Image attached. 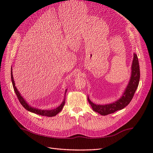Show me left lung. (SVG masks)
Instances as JSON below:
<instances>
[{
    "instance_id": "8db88e82",
    "label": "left lung",
    "mask_w": 153,
    "mask_h": 153,
    "mask_svg": "<svg viewBox=\"0 0 153 153\" xmlns=\"http://www.w3.org/2000/svg\"><path fill=\"white\" fill-rule=\"evenodd\" d=\"M131 69L132 71L131 79L129 80V84L124 94L121 97V98L119 99L118 101L109 105H98L91 102V101H90L89 97H88V101H89V104L91 105L94 111L99 113L100 115H106L114 113L117 110L124 108L125 106H126L130 103V101L133 98L134 94H135V92L137 89L140 80L139 63H138L137 55L135 53H134Z\"/></svg>"
}]
</instances>
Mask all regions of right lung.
I'll return each mask as SVG.
<instances>
[{
    "label": "right lung",
    "mask_w": 153,
    "mask_h": 153,
    "mask_svg": "<svg viewBox=\"0 0 153 153\" xmlns=\"http://www.w3.org/2000/svg\"><path fill=\"white\" fill-rule=\"evenodd\" d=\"M11 81H12L13 86V88H14V90H15V93L16 94L17 98H18V100H19L20 103L22 104V105L24 106V107L26 110H27L28 111H30V112H33L34 114L43 115V116H47V117L55 116V115H56L58 113H59L62 110L63 106H64V103H65V98H64L63 102L61 103V105H60L59 106H58L57 108H55V109L47 110H39V109H37V108H35L31 107L30 106H29L28 104L27 103V102L24 100V98H22V96L20 95V94L19 93V92L18 91L16 87H15V82H14V80H13L12 69H11ZM66 91L67 90H66L65 93H66Z\"/></svg>",
    "instance_id": "right-lung-1"
}]
</instances>
